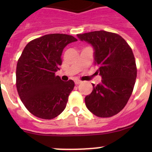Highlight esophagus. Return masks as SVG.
I'll use <instances>...</instances> for the list:
<instances>
[{"label":"esophagus","mask_w":152,"mask_h":152,"mask_svg":"<svg viewBox=\"0 0 152 152\" xmlns=\"http://www.w3.org/2000/svg\"><path fill=\"white\" fill-rule=\"evenodd\" d=\"M75 84H76V85H78L79 84H80V83H81V81H80V80H76L75 81Z\"/></svg>","instance_id":"34e87169"}]
</instances>
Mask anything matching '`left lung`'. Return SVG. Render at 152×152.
Returning <instances> with one entry per match:
<instances>
[{"instance_id": "left-lung-1", "label": "left lung", "mask_w": 152, "mask_h": 152, "mask_svg": "<svg viewBox=\"0 0 152 152\" xmlns=\"http://www.w3.org/2000/svg\"><path fill=\"white\" fill-rule=\"evenodd\" d=\"M77 36L94 49V64L102 77L86 96V107L98 117L114 116L124 108L133 91L137 68L132 50L116 33L100 30Z\"/></svg>"}]
</instances>
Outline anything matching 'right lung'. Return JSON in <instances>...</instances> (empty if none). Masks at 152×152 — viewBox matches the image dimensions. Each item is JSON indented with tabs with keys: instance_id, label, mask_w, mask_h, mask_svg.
<instances>
[{
	"instance_id": "right-lung-1",
	"label": "right lung",
	"mask_w": 152,
	"mask_h": 152,
	"mask_svg": "<svg viewBox=\"0 0 152 152\" xmlns=\"http://www.w3.org/2000/svg\"><path fill=\"white\" fill-rule=\"evenodd\" d=\"M77 40L70 35L48 34L24 48L17 61L16 84L23 103L36 117L54 119L65 109L75 82H64L56 72L62 62L64 48Z\"/></svg>"
}]
</instances>
